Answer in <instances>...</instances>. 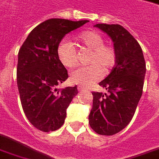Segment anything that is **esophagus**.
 I'll return each mask as SVG.
<instances>
[{
  "label": "esophagus",
  "instance_id": "esophagus-1",
  "mask_svg": "<svg viewBox=\"0 0 159 159\" xmlns=\"http://www.w3.org/2000/svg\"><path fill=\"white\" fill-rule=\"evenodd\" d=\"M77 89H78V91H79V92H82V91L86 90V88H83L82 86H78V87H77Z\"/></svg>",
  "mask_w": 159,
  "mask_h": 159
}]
</instances>
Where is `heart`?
<instances>
[{
  "label": "heart",
  "mask_w": 159,
  "mask_h": 159,
  "mask_svg": "<svg viewBox=\"0 0 159 159\" xmlns=\"http://www.w3.org/2000/svg\"><path fill=\"white\" fill-rule=\"evenodd\" d=\"M77 40L88 50L92 51L89 66L76 69L71 72V82L82 86H89L101 78L102 71L108 73L117 63V55L112 45L103 44L104 38L97 31H86L79 34ZM58 59L64 66L72 68L77 66V52L71 42L63 41L57 47Z\"/></svg>",
  "instance_id": "1"
}]
</instances>
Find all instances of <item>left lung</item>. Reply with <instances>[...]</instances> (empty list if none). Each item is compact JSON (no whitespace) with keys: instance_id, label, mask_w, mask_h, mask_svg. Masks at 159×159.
I'll use <instances>...</instances> for the list:
<instances>
[{"instance_id":"obj_1","label":"left lung","mask_w":159,"mask_h":159,"mask_svg":"<svg viewBox=\"0 0 159 159\" xmlns=\"http://www.w3.org/2000/svg\"><path fill=\"white\" fill-rule=\"evenodd\" d=\"M113 42L117 63L110 74L99 82L106 93L93 92L90 127L101 135H113L126 128L141 98L146 63L140 45L120 25L96 24Z\"/></svg>"}]
</instances>
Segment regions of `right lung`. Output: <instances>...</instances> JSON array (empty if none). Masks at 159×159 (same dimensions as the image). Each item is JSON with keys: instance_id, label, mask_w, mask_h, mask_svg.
Returning a JSON list of instances; mask_svg holds the SVG:
<instances>
[{"instance_id": "1", "label": "right lung", "mask_w": 159, "mask_h": 159, "mask_svg": "<svg viewBox=\"0 0 159 159\" xmlns=\"http://www.w3.org/2000/svg\"><path fill=\"white\" fill-rule=\"evenodd\" d=\"M88 21L45 20L30 32L19 50L16 80L20 102L29 122L38 130L59 129L65 122L66 108L78 93L77 85L57 88L68 77L57 51L66 34Z\"/></svg>"}]
</instances>
